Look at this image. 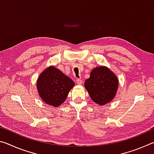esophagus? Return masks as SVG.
I'll list each match as a JSON object with an SVG mask.
<instances>
[{"instance_id":"obj_1","label":"esophagus","mask_w":154,"mask_h":154,"mask_svg":"<svg viewBox=\"0 0 154 154\" xmlns=\"http://www.w3.org/2000/svg\"><path fill=\"white\" fill-rule=\"evenodd\" d=\"M76 82L78 85H81L82 83V80L81 79H76Z\"/></svg>"}]
</instances>
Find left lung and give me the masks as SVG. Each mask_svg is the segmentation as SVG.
Listing matches in <instances>:
<instances>
[{"label":"left lung","instance_id":"obj_1","mask_svg":"<svg viewBox=\"0 0 154 154\" xmlns=\"http://www.w3.org/2000/svg\"><path fill=\"white\" fill-rule=\"evenodd\" d=\"M118 79L106 66L94 69L84 86L92 100L99 105H104L113 100L118 88Z\"/></svg>","mask_w":154,"mask_h":154}]
</instances>
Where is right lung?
<instances>
[{"mask_svg":"<svg viewBox=\"0 0 154 154\" xmlns=\"http://www.w3.org/2000/svg\"><path fill=\"white\" fill-rule=\"evenodd\" d=\"M74 85L73 81L53 66L43 71L36 82V88L41 99L46 104L54 106H58L64 102Z\"/></svg>","mask_w":154,"mask_h":154,"instance_id":"right-lung-1","label":"right lung"}]
</instances>
